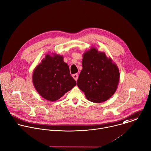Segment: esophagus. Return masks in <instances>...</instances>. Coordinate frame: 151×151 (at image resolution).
<instances>
[{
  "label": "esophagus",
  "instance_id": "esophagus-1",
  "mask_svg": "<svg viewBox=\"0 0 151 151\" xmlns=\"http://www.w3.org/2000/svg\"><path fill=\"white\" fill-rule=\"evenodd\" d=\"M72 76H73V78L75 79V81H77V80H78V73H75V74L72 75Z\"/></svg>",
  "mask_w": 151,
  "mask_h": 151
}]
</instances>
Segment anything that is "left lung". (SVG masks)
I'll return each instance as SVG.
<instances>
[{"label":"left lung","instance_id":"left-lung-1","mask_svg":"<svg viewBox=\"0 0 151 151\" xmlns=\"http://www.w3.org/2000/svg\"><path fill=\"white\" fill-rule=\"evenodd\" d=\"M82 69L77 85L86 98L95 103L109 99L115 92L119 80V72L103 52L93 47L84 53Z\"/></svg>","mask_w":151,"mask_h":151}]
</instances>
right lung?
I'll list each match as a JSON object with an SVG mask.
<instances>
[{
  "mask_svg": "<svg viewBox=\"0 0 151 151\" xmlns=\"http://www.w3.org/2000/svg\"><path fill=\"white\" fill-rule=\"evenodd\" d=\"M62 56L47 55L34 70L33 82L37 92L45 99L55 101L76 85L69 66Z\"/></svg>",
  "mask_w": 151,
  "mask_h": 151,
  "instance_id": "obj_1",
  "label": "right lung"
}]
</instances>
